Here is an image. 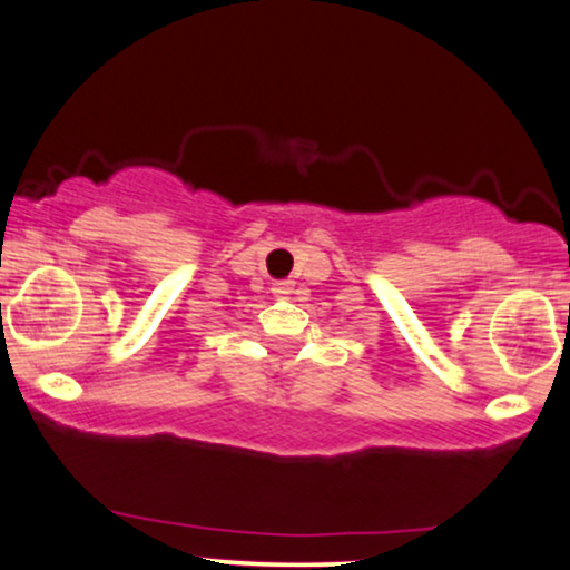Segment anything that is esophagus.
Listing matches in <instances>:
<instances>
[{"label": "esophagus", "instance_id": "esophagus-1", "mask_svg": "<svg viewBox=\"0 0 570 570\" xmlns=\"http://www.w3.org/2000/svg\"><path fill=\"white\" fill-rule=\"evenodd\" d=\"M292 289H294L292 281H276V284H273V294H276V297H289Z\"/></svg>", "mask_w": 570, "mask_h": 570}]
</instances>
